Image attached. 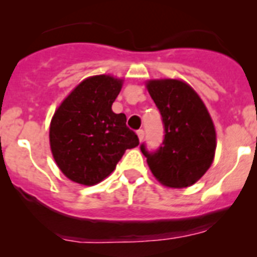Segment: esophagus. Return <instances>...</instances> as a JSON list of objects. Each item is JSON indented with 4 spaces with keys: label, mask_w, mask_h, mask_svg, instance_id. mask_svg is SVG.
Returning a JSON list of instances; mask_svg holds the SVG:
<instances>
[{
    "label": "esophagus",
    "mask_w": 257,
    "mask_h": 257,
    "mask_svg": "<svg viewBox=\"0 0 257 257\" xmlns=\"http://www.w3.org/2000/svg\"><path fill=\"white\" fill-rule=\"evenodd\" d=\"M136 133H138V136H139V140L142 142V140L144 139V135H145L144 130H143V128H139V130L136 131Z\"/></svg>",
    "instance_id": "34e87169"
}]
</instances>
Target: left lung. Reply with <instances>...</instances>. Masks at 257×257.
I'll return each mask as SVG.
<instances>
[{
  "label": "left lung",
  "mask_w": 257,
  "mask_h": 257,
  "mask_svg": "<svg viewBox=\"0 0 257 257\" xmlns=\"http://www.w3.org/2000/svg\"><path fill=\"white\" fill-rule=\"evenodd\" d=\"M149 94L162 115L165 138L157 151L140 145L158 181L171 188L190 187L210 169L216 133L207 108L188 83L179 79H152Z\"/></svg>",
  "instance_id": "1"
}]
</instances>
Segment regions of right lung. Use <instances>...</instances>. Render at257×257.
Returning <instances> with one entry per match:
<instances>
[{
  "mask_svg": "<svg viewBox=\"0 0 257 257\" xmlns=\"http://www.w3.org/2000/svg\"><path fill=\"white\" fill-rule=\"evenodd\" d=\"M122 79L88 77L56 109L50 124V147L61 172L74 183L95 185L110 175L126 149L139 138L126 126V115L112 104Z\"/></svg>",
  "mask_w": 257,
  "mask_h": 257,
  "instance_id": "obj_1",
  "label": "right lung"
}]
</instances>
